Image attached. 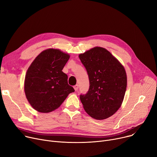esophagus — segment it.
I'll return each mask as SVG.
<instances>
[{"instance_id": "obj_1", "label": "esophagus", "mask_w": 157, "mask_h": 157, "mask_svg": "<svg viewBox=\"0 0 157 157\" xmlns=\"http://www.w3.org/2000/svg\"><path fill=\"white\" fill-rule=\"evenodd\" d=\"M74 88H75V91H78V88H79V86H78V85H75V86H74Z\"/></svg>"}]
</instances>
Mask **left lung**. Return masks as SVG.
Masks as SVG:
<instances>
[{
  "instance_id": "1",
  "label": "left lung",
  "mask_w": 157,
  "mask_h": 157,
  "mask_svg": "<svg viewBox=\"0 0 157 157\" xmlns=\"http://www.w3.org/2000/svg\"><path fill=\"white\" fill-rule=\"evenodd\" d=\"M86 69L90 88L80 100L86 113L97 120L105 119L121 106L127 87L126 71L110 52L94 47L79 55Z\"/></svg>"
}]
</instances>
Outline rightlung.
<instances>
[{"instance_id":"obj_1","label":"right lung","mask_w":157,"mask_h":157,"mask_svg":"<svg viewBox=\"0 0 157 157\" xmlns=\"http://www.w3.org/2000/svg\"><path fill=\"white\" fill-rule=\"evenodd\" d=\"M69 55L49 48L35 58L26 72L25 92L30 105L39 112L48 113L59 108L75 90L68 85L67 75L62 71Z\"/></svg>"}]
</instances>
